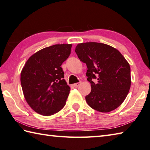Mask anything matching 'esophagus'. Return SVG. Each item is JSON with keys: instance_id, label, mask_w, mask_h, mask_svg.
<instances>
[{"instance_id": "34e87169", "label": "esophagus", "mask_w": 150, "mask_h": 150, "mask_svg": "<svg viewBox=\"0 0 150 150\" xmlns=\"http://www.w3.org/2000/svg\"><path fill=\"white\" fill-rule=\"evenodd\" d=\"M80 84H81V82H79V83H75V84H73V86H74L75 87H77V86H79Z\"/></svg>"}]
</instances>
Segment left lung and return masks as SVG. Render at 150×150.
<instances>
[{
	"label": "left lung",
	"instance_id": "8db88e82",
	"mask_svg": "<svg viewBox=\"0 0 150 150\" xmlns=\"http://www.w3.org/2000/svg\"><path fill=\"white\" fill-rule=\"evenodd\" d=\"M75 51L88 68L87 80L92 88L85 97L88 105L101 112L118 108L131 87V68L125 58L115 48L101 43H79Z\"/></svg>",
	"mask_w": 150,
	"mask_h": 150
}]
</instances>
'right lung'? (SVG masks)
I'll list each match as a JSON object with an SVG mask.
<instances>
[{"label":"right lung","instance_id":"1","mask_svg":"<svg viewBox=\"0 0 150 150\" xmlns=\"http://www.w3.org/2000/svg\"><path fill=\"white\" fill-rule=\"evenodd\" d=\"M71 44L45 47L28 58L21 73L26 102L43 116L57 113L66 105L70 88L64 80L61 65L71 53Z\"/></svg>","mask_w":150,"mask_h":150}]
</instances>
